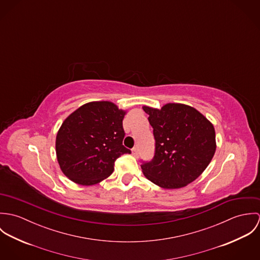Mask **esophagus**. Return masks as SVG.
<instances>
[{"instance_id":"1","label":"esophagus","mask_w":260,"mask_h":260,"mask_svg":"<svg viewBox=\"0 0 260 260\" xmlns=\"http://www.w3.org/2000/svg\"><path fill=\"white\" fill-rule=\"evenodd\" d=\"M132 154H133V156H135V157H138V155H139L138 149L136 148V147H134V148L132 149Z\"/></svg>"}]
</instances>
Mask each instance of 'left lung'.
Returning a JSON list of instances; mask_svg holds the SVG:
<instances>
[{
    "mask_svg": "<svg viewBox=\"0 0 260 260\" xmlns=\"http://www.w3.org/2000/svg\"><path fill=\"white\" fill-rule=\"evenodd\" d=\"M155 138L154 157L141 165L145 177L165 189H177L198 178L215 150L213 125L195 108L168 103L161 109L144 106Z\"/></svg>",
    "mask_w": 260,
    "mask_h": 260,
    "instance_id": "obj_1",
    "label": "left lung"
}]
</instances>
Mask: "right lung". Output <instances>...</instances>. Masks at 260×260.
Returning <instances> with one entry per match:
<instances>
[{"instance_id":"obj_1","label":"right lung","mask_w":260,"mask_h":260,"mask_svg":"<svg viewBox=\"0 0 260 260\" xmlns=\"http://www.w3.org/2000/svg\"><path fill=\"white\" fill-rule=\"evenodd\" d=\"M126 112L109 101L90 102L70 114L56 137L62 172L75 183L94 185L109 177L115 161L131 153L124 147Z\"/></svg>"}]
</instances>
